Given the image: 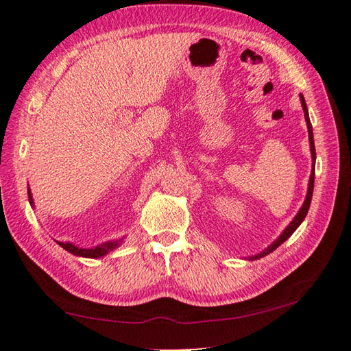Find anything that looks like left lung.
<instances>
[{"instance_id":"8db88e82","label":"left lung","mask_w":351,"mask_h":351,"mask_svg":"<svg viewBox=\"0 0 351 351\" xmlns=\"http://www.w3.org/2000/svg\"><path fill=\"white\" fill-rule=\"evenodd\" d=\"M300 99H301V106H303V111H304V119H306V123H307V130H308V143H311V152H312V173H311V178H308V187H307V195H306V199H304V204L303 207L300 208V211L297 213V216L293 217V221L286 226V230L281 232L280 237L276 240V242H272L269 246L265 251H262L260 254H257V256H251L250 260H257V258H262L265 256H267V254H271L274 250H277L278 246L286 242L287 239H289L293 231L298 228V226L301 225V222L304 221V217L307 216V211H308V207H311V201H312V195H313V182H315V160H317V154H315V143H313V130H312V123H311V119H308V112H307V105L304 101V97L303 94H300Z\"/></svg>"}]
</instances>
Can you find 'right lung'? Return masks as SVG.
Returning a JSON list of instances; mask_svg holds the SVG:
<instances>
[{
    "label": "right lung",
    "mask_w": 351,
    "mask_h": 351,
    "mask_svg": "<svg viewBox=\"0 0 351 351\" xmlns=\"http://www.w3.org/2000/svg\"><path fill=\"white\" fill-rule=\"evenodd\" d=\"M29 201H30V205L33 207V197H32V191L29 189ZM121 240H111V242H105L101 245H97L94 246V248H79V246H75L74 243H70V242H56L64 248L65 251L74 254V256H79V257H86V258H99V257H103L106 256V254L109 251L115 250L117 246H119L121 243Z\"/></svg>",
    "instance_id": "obj_1"
}]
</instances>
